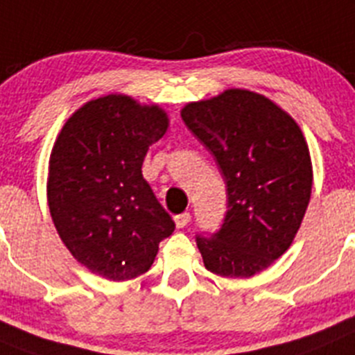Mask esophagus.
Instances as JSON below:
<instances>
[{
	"label": "esophagus",
	"mask_w": 355,
	"mask_h": 355,
	"mask_svg": "<svg viewBox=\"0 0 355 355\" xmlns=\"http://www.w3.org/2000/svg\"><path fill=\"white\" fill-rule=\"evenodd\" d=\"M189 221H191L189 212H184V214H178V216H175V225H177V228H184V226L189 225Z\"/></svg>",
	"instance_id": "34e87169"
}]
</instances>
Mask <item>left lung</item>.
Instances as JSON below:
<instances>
[{"label": "left lung", "mask_w": 355, "mask_h": 355, "mask_svg": "<svg viewBox=\"0 0 355 355\" xmlns=\"http://www.w3.org/2000/svg\"><path fill=\"white\" fill-rule=\"evenodd\" d=\"M180 114L228 191L221 230L196 237L203 263L219 276H254L285 253L304 219L313 185L304 134L276 102L242 88L189 102Z\"/></svg>", "instance_id": "left-lung-1"}]
</instances>
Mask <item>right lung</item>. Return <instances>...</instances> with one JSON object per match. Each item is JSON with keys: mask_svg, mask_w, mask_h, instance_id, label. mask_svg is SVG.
<instances>
[{"mask_svg": "<svg viewBox=\"0 0 355 355\" xmlns=\"http://www.w3.org/2000/svg\"><path fill=\"white\" fill-rule=\"evenodd\" d=\"M157 104L111 94L79 107L49 157L47 203L60 239L90 272L127 281L146 272L175 223L141 166L168 130Z\"/></svg>", "mask_w": 355, "mask_h": 355, "instance_id": "add662e5", "label": "right lung"}]
</instances>
